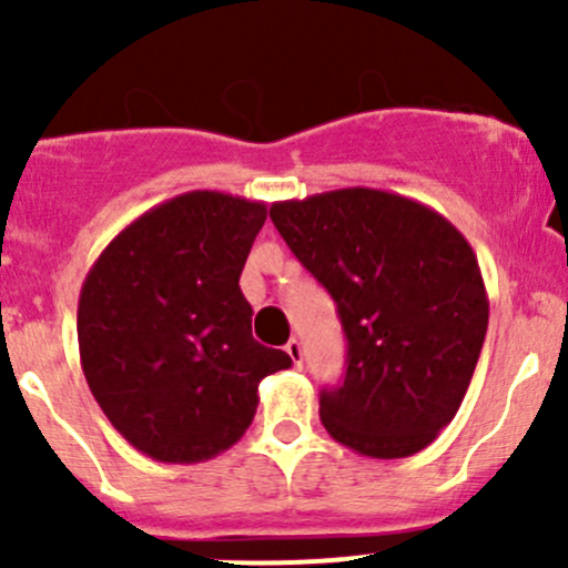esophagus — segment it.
<instances>
[{
  "label": "esophagus",
  "mask_w": 568,
  "mask_h": 568,
  "mask_svg": "<svg viewBox=\"0 0 568 568\" xmlns=\"http://www.w3.org/2000/svg\"><path fill=\"white\" fill-rule=\"evenodd\" d=\"M285 352H288L291 363H294L296 368H302V359H305V352H302V343L300 341H288Z\"/></svg>",
  "instance_id": "1"
}]
</instances>
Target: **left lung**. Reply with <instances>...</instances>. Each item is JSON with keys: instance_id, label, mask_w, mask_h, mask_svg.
<instances>
[{"instance_id": "obj_1", "label": "left lung", "mask_w": 568, "mask_h": 568, "mask_svg": "<svg viewBox=\"0 0 568 568\" xmlns=\"http://www.w3.org/2000/svg\"><path fill=\"white\" fill-rule=\"evenodd\" d=\"M274 227L337 305L346 379L321 393L335 443L404 459L454 420L489 324L467 239L428 205L368 186L268 209Z\"/></svg>"}]
</instances>
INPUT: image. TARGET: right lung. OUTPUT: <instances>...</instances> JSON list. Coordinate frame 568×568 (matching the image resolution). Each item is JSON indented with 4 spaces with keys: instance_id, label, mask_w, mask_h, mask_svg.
<instances>
[{
    "instance_id": "add662e5",
    "label": "right lung",
    "mask_w": 568,
    "mask_h": 568,
    "mask_svg": "<svg viewBox=\"0 0 568 568\" xmlns=\"http://www.w3.org/2000/svg\"><path fill=\"white\" fill-rule=\"evenodd\" d=\"M266 203L178 194L106 244L82 283L79 359L90 393L140 454L214 459L244 437L263 376L291 357L252 337L239 288Z\"/></svg>"
}]
</instances>
